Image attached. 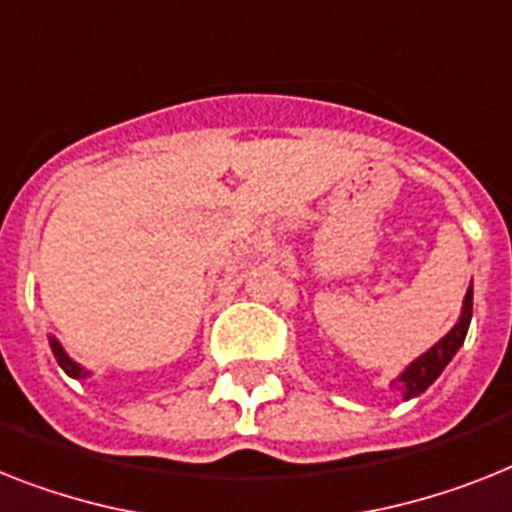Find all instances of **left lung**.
<instances>
[{"mask_svg":"<svg viewBox=\"0 0 512 512\" xmlns=\"http://www.w3.org/2000/svg\"><path fill=\"white\" fill-rule=\"evenodd\" d=\"M471 316H474V285L466 290V298H463V308H460V316L458 322H455V327L450 329L442 340L434 342L426 353H421L408 369L400 371V377L390 384L392 390H398L400 395H403V400L418 398L421 392L429 390L434 384V379L445 371L447 363L453 361V356L460 350L463 340H466Z\"/></svg>","mask_w":512,"mask_h":512,"instance_id":"obj_1","label":"left lung"}]
</instances>
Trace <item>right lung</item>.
Segmentation results:
<instances>
[{
	"label": "right lung",
	"instance_id": "obj_1",
	"mask_svg": "<svg viewBox=\"0 0 512 512\" xmlns=\"http://www.w3.org/2000/svg\"><path fill=\"white\" fill-rule=\"evenodd\" d=\"M49 348H52L54 358H57V363L62 366V371H65L67 377H73V379H86L91 377V371L83 369L78 361H73V358L67 356L65 348H62V342L57 340V337H49Z\"/></svg>",
	"mask_w": 512,
	"mask_h": 512
}]
</instances>
